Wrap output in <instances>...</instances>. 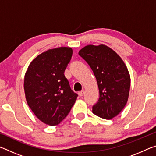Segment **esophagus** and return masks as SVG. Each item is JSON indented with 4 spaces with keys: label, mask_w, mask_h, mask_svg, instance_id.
<instances>
[{
    "label": "esophagus",
    "mask_w": 156,
    "mask_h": 156,
    "mask_svg": "<svg viewBox=\"0 0 156 156\" xmlns=\"http://www.w3.org/2000/svg\"><path fill=\"white\" fill-rule=\"evenodd\" d=\"M84 90H82V91L78 92V95H79V96H83V95H84Z\"/></svg>",
    "instance_id": "1"
}]
</instances>
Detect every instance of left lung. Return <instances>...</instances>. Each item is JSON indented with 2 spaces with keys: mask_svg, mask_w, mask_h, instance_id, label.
Listing matches in <instances>:
<instances>
[{
  "mask_svg": "<svg viewBox=\"0 0 156 156\" xmlns=\"http://www.w3.org/2000/svg\"><path fill=\"white\" fill-rule=\"evenodd\" d=\"M78 54L88 63L98 85L99 99L92 112L100 118L112 119L127 102L131 83L127 68L113 50L103 44H89Z\"/></svg>",
  "mask_w": 156,
  "mask_h": 156,
  "instance_id": "1",
  "label": "left lung"
}]
</instances>
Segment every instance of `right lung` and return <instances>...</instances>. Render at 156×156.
<instances>
[{
  "label": "right lung",
  "mask_w": 156,
  "mask_h": 156,
  "mask_svg": "<svg viewBox=\"0 0 156 156\" xmlns=\"http://www.w3.org/2000/svg\"><path fill=\"white\" fill-rule=\"evenodd\" d=\"M72 54L70 47L47 50L33 60L25 73L27 104L36 117L47 125L61 122L78 97L64 74Z\"/></svg>",
  "instance_id": "obj_1"
}]
</instances>
